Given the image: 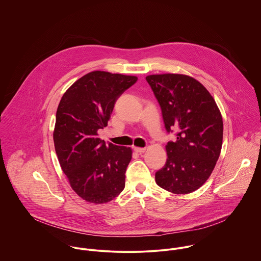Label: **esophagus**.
<instances>
[{"mask_svg":"<svg viewBox=\"0 0 261 261\" xmlns=\"http://www.w3.org/2000/svg\"><path fill=\"white\" fill-rule=\"evenodd\" d=\"M134 150H135V152H137V153H144L145 151H146V148H139V147H135L134 148Z\"/></svg>","mask_w":261,"mask_h":261,"instance_id":"esophagus-1","label":"esophagus"}]
</instances>
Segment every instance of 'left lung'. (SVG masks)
<instances>
[{
    "label": "left lung",
    "mask_w": 261,
    "mask_h": 261,
    "mask_svg": "<svg viewBox=\"0 0 261 261\" xmlns=\"http://www.w3.org/2000/svg\"><path fill=\"white\" fill-rule=\"evenodd\" d=\"M146 80L160 104L167 133L177 136L166 145L168 158L156 172V182L172 193H190L207 180L220 157L222 114L210 92L192 77L162 74Z\"/></svg>",
    "instance_id": "1"
}]
</instances>
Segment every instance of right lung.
<instances>
[{"label": "right lung", "instance_id": "1", "mask_svg": "<svg viewBox=\"0 0 261 261\" xmlns=\"http://www.w3.org/2000/svg\"><path fill=\"white\" fill-rule=\"evenodd\" d=\"M138 81L136 76L103 71L88 73L63 95L58 106L54 143L73 190L92 203H105L124 188L132 149L98 138L118 97Z\"/></svg>", "mask_w": 261, "mask_h": 261}]
</instances>
